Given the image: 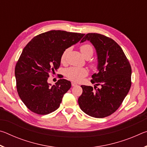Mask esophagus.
Listing matches in <instances>:
<instances>
[{
  "label": "esophagus",
  "instance_id": "1",
  "mask_svg": "<svg viewBox=\"0 0 147 147\" xmlns=\"http://www.w3.org/2000/svg\"><path fill=\"white\" fill-rule=\"evenodd\" d=\"M71 84H72V86H73V87L77 86V84L76 82H72Z\"/></svg>",
  "mask_w": 147,
  "mask_h": 147
}]
</instances>
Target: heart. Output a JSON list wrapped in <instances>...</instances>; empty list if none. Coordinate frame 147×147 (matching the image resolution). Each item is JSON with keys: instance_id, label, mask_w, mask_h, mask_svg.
Listing matches in <instances>:
<instances>
[{"instance_id": "heart-1", "label": "heart", "mask_w": 147, "mask_h": 147, "mask_svg": "<svg viewBox=\"0 0 147 147\" xmlns=\"http://www.w3.org/2000/svg\"><path fill=\"white\" fill-rule=\"evenodd\" d=\"M80 52L82 56L86 59H89L91 58L94 53L93 47L91 44H84L80 47ZM69 51V49H66L63 54H62L61 57V62H64L65 61L67 54ZM91 67H93L94 65L91 64ZM88 74V71L86 68H78V67H70L67 69L65 71V76L67 77L69 79L71 80L78 82L80 80L86 76Z\"/></svg>"}]
</instances>
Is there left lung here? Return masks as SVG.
Segmentation results:
<instances>
[{"label":"left lung","mask_w":147,"mask_h":147,"mask_svg":"<svg viewBox=\"0 0 147 147\" xmlns=\"http://www.w3.org/2000/svg\"><path fill=\"white\" fill-rule=\"evenodd\" d=\"M89 41L96 49L98 73L91 86H81L78 104L84 113L95 118L110 115L121 105L131 87V68L123 49L113 39L96 33L87 34L80 43ZM101 88L96 89V86Z\"/></svg>","instance_id":"left-lung-1"}]
</instances>
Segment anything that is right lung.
<instances>
[{
	"label": "right lung",
	"instance_id": "add662e5",
	"mask_svg": "<svg viewBox=\"0 0 147 147\" xmlns=\"http://www.w3.org/2000/svg\"><path fill=\"white\" fill-rule=\"evenodd\" d=\"M84 35L51 30L35 36L23 49L15 69L17 90L32 112L47 115L60 106L71 83L59 79L51 86L47 82L49 74L59 68L65 49L78 43Z\"/></svg>",
	"mask_w": 147,
	"mask_h": 147
}]
</instances>
